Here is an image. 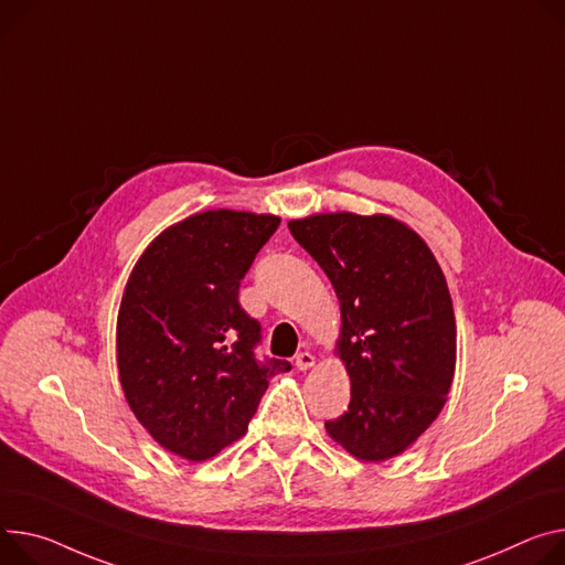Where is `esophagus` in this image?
<instances>
[{"label":"esophagus","instance_id":"1","mask_svg":"<svg viewBox=\"0 0 565 565\" xmlns=\"http://www.w3.org/2000/svg\"><path fill=\"white\" fill-rule=\"evenodd\" d=\"M295 365H297L299 372L311 370V367L316 365V355L309 353V351H301V353H297V358H295Z\"/></svg>","mask_w":565,"mask_h":565}]
</instances>
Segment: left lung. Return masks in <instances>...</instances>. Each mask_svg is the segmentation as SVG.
Listing matches in <instances>:
<instances>
[{
    "mask_svg": "<svg viewBox=\"0 0 565 565\" xmlns=\"http://www.w3.org/2000/svg\"><path fill=\"white\" fill-rule=\"evenodd\" d=\"M288 230L340 299L335 351L351 401L324 428L358 459H390L437 419L455 376L446 277L426 241L385 214H316Z\"/></svg>",
    "mask_w": 565,
    "mask_h": 565,
    "instance_id": "obj_1",
    "label": "left lung"
}]
</instances>
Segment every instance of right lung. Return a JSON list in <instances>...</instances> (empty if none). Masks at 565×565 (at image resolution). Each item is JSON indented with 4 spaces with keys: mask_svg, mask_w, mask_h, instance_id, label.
Segmentation results:
<instances>
[{
    "mask_svg": "<svg viewBox=\"0 0 565 565\" xmlns=\"http://www.w3.org/2000/svg\"><path fill=\"white\" fill-rule=\"evenodd\" d=\"M279 218L212 210L167 227L135 264L117 318V365L137 422L160 446L202 461L245 435L268 381L262 324L238 286Z\"/></svg>",
    "mask_w": 565,
    "mask_h": 565,
    "instance_id": "right-lung-1",
    "label": "right lung"
}]
</instances>
